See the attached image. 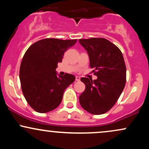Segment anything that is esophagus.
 Listing matches in <instances>:
<instances>
[{
  "mask_svg": "<svg viewBox=\"0 0 149 149\" xmlns=\"http://www.w3.org/2000/svg\"><path fill=\"white\" fill-rule=\"evenodd\" d=\"M80 79V78L79 76H76V81H79Z\"/></svg>",
  "mask_w": 149,
  "mask_h": 149,
  "instance_id": "obj_1",
  "label": "esophagus"
}]
</instances>
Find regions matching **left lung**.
Masks as SVG:
<instances>
[{
	"instance_id": "8db88e82",
	"label": "left lung",
	"mask_w": 149,
	"mask_h": 149,
	"mask_svg": "<svg viewBox=\"0 0 149 149\" xmlns=\"http://www.w3.org/2000/svg\"><path fill=\"white\" fill-rule=\"evenodd\" d=\"M90 58V66L97 79L81 78L85 85L79 102L85 111L100 115L113 107L126 82V66L122 52L111 42L102 38L80 39Z\"/></svg>"
}]
</instances>
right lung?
<instances>
[{
	"instance_id": "1",
	"label": "right lung",
	"mask_w": 149,
	"mask_h": 149,
	"mask_svg": "<svg viewBox=\"0 0 149 149\" xmlns=\"http://www.w3.org/2000/svg\"><path fill=\"white\" fill-rule=\"evenodd\" d=\"M76 40L45 38L36 42L22 59L19 79L22 92L30 107L38 113L54 110L60 104L64 90L75 80L72 74L57 76V64Z\"/></svg>"
}]
</instances>
